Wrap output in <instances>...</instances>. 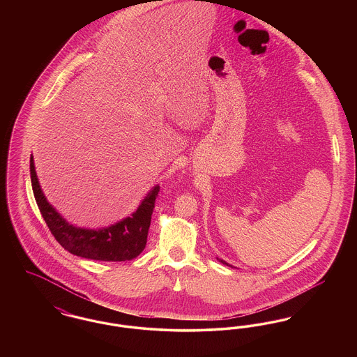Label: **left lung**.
I'll return each mask as SVG.
<instances>
[{
	"label": "left lung",
	"mask_w": 357,
	"mask_h": 357,
	"mask_svg": "<svg viewBox=\"0 0 357 357\" xmlns=\"http://www.w3.org/2000/svg\"><path fill=\"white\" fill-rule=\"evenodd\" d=\"M218 261H220V262H222V264H223V265H229V264H227V262H225V261H223V259H220V258H218Z\"/></svg>",
	"instance_id": "obj_1"
}]
</instances>
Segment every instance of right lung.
Masks as SVG:
<instances>
[{
    "label": "right lung",
    "instance_id": "add662e5",
    "mask_svg": "<svg viewBox=\"0 0 357 357\" xmlns=\"http://www.w3.org/2000/svg\"><path fill=\"white\" fill-rule=\"evenodd\" d=\"M31 181L34 199L44 221L53 237L69 253L86 259L119 262L131 261L144 250L159 185L147 192L130 217L107 227L86 229L69 223L48 202L36 174L33 155H31Z\"/></svg>",
    "mask_w": 357,
    "mask_h": 357
}]
</instances>
